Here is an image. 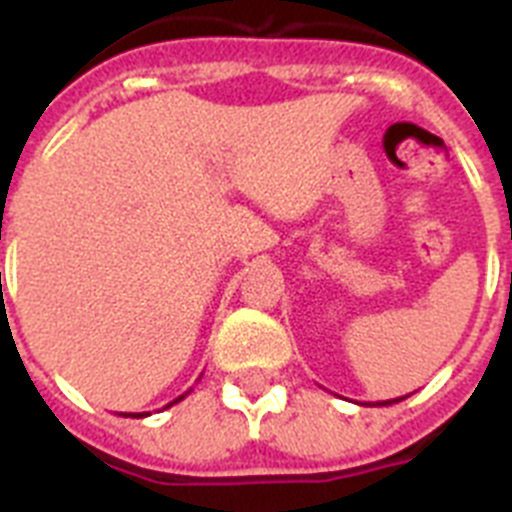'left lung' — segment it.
I'll return each instance as SVG.
<instances>
[{
	"instance_id": "obj_1",
	"label": "left lung",
	"mask_w": 512,
	"mask_h": 512,
	"mask_svg": "<svg viewBox=\"0 0 512 512\" xmlns=\"http://www.w3.org/2000/svg\"><path fill=\"white\" fill-rule=\"evenodd\" d=\"M407 397H410V394H407ZM402 399H404V397H397V399H386V402H381V404H384V407H386V404H394V402H402Z\"/></svg>"
}]
</instances>
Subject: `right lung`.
I'll list each match as a JSON object with an SVG mask.
<instances>
[{
	"label": "right lung",
	"instance_id": "add662e5",
	"mask_svg": "<svg viewBox=\"0 0 512 512\" xmlns=\"http://www.w3.org/2000/svg\"><path fill=\"white\" fill-rule=\"evenodd\" d=\"M185 397H188V391H185V394H182V397H177L175 402H170V404H167V407H172V404L182 402V399H185ZM123 417H146V412H128V415H126V412H123Z\"/></svg>",
	"mask_w": 512,
	"mask_h": 512
}]
</instances>
